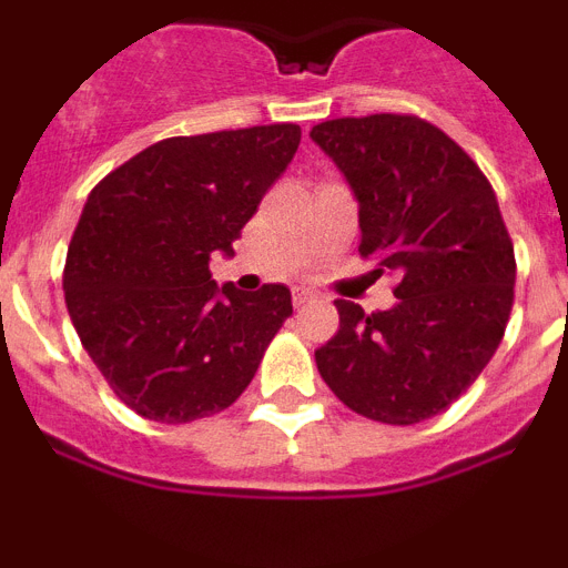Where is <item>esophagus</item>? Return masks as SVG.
Instances as JSON below:
<instances>
[{
	"label": "esophagus",
	"instance_id": "obj_1",
	"mask_svg": "<svg viewBox=\"0 0 568 568\" xmlns=\"http://www.w3.org/2000/svg\"><path fill=\"white\" fill-rule=\"evenodd\" d=\"M313 298H315L313 290H307V287H295L293 290V304H295V307H301V304H307V301H313Z\"/></svg>",
	"mask_w": 568,
	"mask_h": 568
}]
</instances>
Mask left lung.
I'll return each mask as SVG.
<instances>
[{
  "label": "left lung",
  "mask_w": 568,
  "mask_h": 568,
  "mask_svg": "<svg viewBox=\"0 0 568 568\" xmlns=\"http://www.w3.org/2000/svg\"><path fill=\"white\" fill-rule=\"evenodd\" d=\"M310 139L358 202L361 255L400 275L389 310L335 301L338 333L315 349L321 378L364 418H433L484 373L515 301V247L495 190L415 115L333 119Z\"/></svg>",
  "instance_id": "8db88e82"
}]
</instances>
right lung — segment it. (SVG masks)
I'll return each mask as SVG.
<instances>
[{
  "instance_id": "1",
  "label": "right lung",
  "mask_w": 568,
  "mask_h": 568,
  "mask_svg": "<svg viewBox=\"0 0 568 568\" xmlns=\"http://www.w3.org/2000/svg\"><path fill=\"white\" fill-rule=\"evenodd\" d=\"M298 124L175 135L90 190L64 264V301L113 393L150 420L222 413L293 315L284 284H215L233 241L293 162Z\"/></svg>"
}]
</instances>
